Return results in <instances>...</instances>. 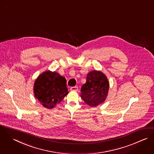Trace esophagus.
<instances>
[{"label":"esophagus","instance_id":"esophagus-1","mask_svg":"<svg viewBox=\"0 0 154 154\" xmlns=\"http://www.w3.org/2000/svg\"><path fill=\"white\" fill-rule=\"evenodd\" d=\"M78 87H76V86L72 87L70 88V90H72V91H78Z\"/></svg>","mask_w":154,"mask_h":154}]
</instances>
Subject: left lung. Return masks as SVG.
<instances>
[{
    "instance_id": "8db88e82",
    "label": "left lung",
    "mask_w": 154,
    "mask_h": 154,
    "mask_svg": "<svg viewBox=\"0 0 154 154\" xmlns=\"http://www.w3.org/2000/svg\"><path fill=\"white\" fill-rule=\"evenodd\" d=\"M109 90V81L100 71L90 72L87 76L86 82L81 89V97L90 106H96L103 103Z\"/></svg>"
}]
</instances>
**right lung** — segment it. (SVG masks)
<instances>
[{
  "instance_id": "right-lung-1",
  "label": "right lung",
  "mask_w": 154,
  "mask_h": 154,
  "mask_svg": "<svg viewBox=\"0 0 154 154\" xmlns=\"http://www.w3.org/2000/svg\"><path fill=\"white\" fill-rule=\"evenodd\" d=\"M34 92L38 100L48 109L54 108L69 93L66 78L49 70L38 76L34 82Z\"/></svg>"
}]
</instances>
